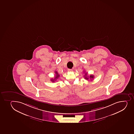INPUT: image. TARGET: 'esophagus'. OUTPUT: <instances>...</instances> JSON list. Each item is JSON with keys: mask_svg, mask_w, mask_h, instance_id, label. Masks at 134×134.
<instances>
[{"mask_svg": "<svg viewBox=\"0 0 134 134\" xmlns=\"http://www.w3.org/2000/svg\"><path fill=\"white\" fill-rule=\"evenodd\" d=\"M68 71L69 72H72V69H68Z\"/></svg>", "mask_w": 134, "mask_h": 134, "instance_id": "esophagus-1", "label": "esophagus"}]
</instances>
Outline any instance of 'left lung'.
Masks as SVG:
<instances>
[{
    "instance_id": "obj_1",
    "label": "left lung",
    "mask_w": 134,
    "mask_h": 134,
    "mask_svg": "<svg viewBox=\"0 0 134 134\" xmlns=\"http://www.w3.org/2000/svg\"><path fill=\"white\" fill-rule=\"evenodd\" d=\"M87 73H85V75L84 76V78L86 80H88L89 79H91V80H92V79H94V76L93 75H90V76L88 77V76H87Z\"/></svg>"
}]
</instances>
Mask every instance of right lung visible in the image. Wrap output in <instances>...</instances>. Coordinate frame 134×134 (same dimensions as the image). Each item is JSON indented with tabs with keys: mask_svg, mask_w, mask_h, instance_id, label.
<instances>
[{
	"mask_svg": "<svg viewBox=\"0 0 134 134\" xmlns=\"http://www.w3.org/2000/svg\"><path fill=\"white\" fill-rule=\"evenodd\" d=\"M55 77L54 78V79H51V81L53 82H54L57 79H58L59 77V75L58 74V72H57V71H55Z\"/></svg>",
	"mask_w": 134,
	"mask_h": 134,
	"instance_id": "add662e5",
	"label": "right lung"
}]
</instances>
